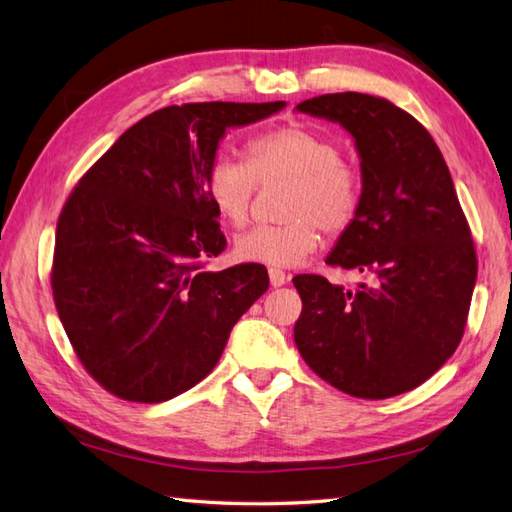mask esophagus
Here are the masks:
<instances>
[{
	"label": "esophagus",
	"instance_id": "1",
	"mask_svg": "<svg viewBox=\"0 0 512 512\" xmlns=\"http://www.w3.org/2000/svg\"><path fill=\"white\" fill-rule=\"evenodd\" d=\"M287 280H289V276L282 269H276V267L269 269V282H271V287H274V289L287 285Z\"/></svg>",
	"mask_w": 512,
	"mask_h": 512
}]
</instances>
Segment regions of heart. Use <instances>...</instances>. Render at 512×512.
Here are the masks:
<instances>
[{
    "label": "heart",
    "instance_id": "heart-1",
    "mask_svg": "<svg viewBox=\"0 0 512 512\" xmlns=\"http://www.w3.org/2000/svg\"><path fill=\"white\" fill-rule=\"evenodd\" d=\"M256 184H289L282 225H258L236 236L234 258L241 263L293 267L315 252L317 227L342 234L361 203L357 170L342 160L339 146L306 124H287L247 144V166L227 155L210 162L203 179L221 217L245 225Z\"/></svg>",
    "mask_w": 512,
    "mask_h": 512
}]
</instances>
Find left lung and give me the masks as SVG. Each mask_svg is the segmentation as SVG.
Wrapping results in <instances>:
<instances>
[{"mask_svg":"<svg viewBox=\"0 0 512 512\" xmlns=\"http://www.w3.org/2000/svg\"><path fill=\"white\" fill-rule=\"evenodd\" d=\"M295 111L337 122L355 140L361 203L326 263L366 276L357 289L295 276V346L346 394L410 392L456 352L478 276L445 157L423 124L385 98L324 94Z\"/></svg>","mask_w":512,"mask_h":512,"instance_id":"left-lung-1","label":"left lung"}]
</instances>
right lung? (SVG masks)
<instances>
[{"instance_id": "right-lung-1", "label": "right lung", "mask_w": 512, "mask_h": 512, "mask_svg": "<svg viewBox=\"0 0 512 512\" xmlns=\"http://www.w3.org/2000/svg\"><path fill=\"white\" fill-rule=\"evenodd\" d=\"M287 102L173 105L124 131L87 170L56 225L52 293L85 370L111 394L162 403L206 379L263 265L203 271L225 236L203 179L230 127Z\"/></svg>"}]
</instances>
